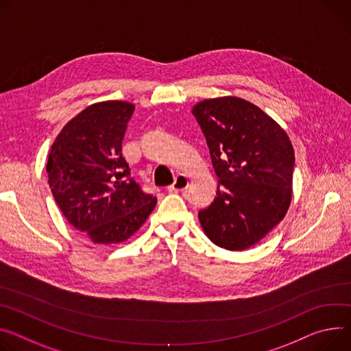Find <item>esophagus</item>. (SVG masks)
<instances>
[{
	"label": "esophagus",
	"instance_id": "obj_1",
	"mask_svg": "<svg viewBox=\"0 0 351 351\" xmlns=\"http://www.w3.org/2000/svg\"><path fill=\"white\" fill-rule=\"evenodd\" d=\"M189 186V180L184 175H178L175 182L168 187L169 192H182V190H184L186 187Z\"/></svg>",
	"mask_w": 351,
	"mask_h": 351
}]
</instances>
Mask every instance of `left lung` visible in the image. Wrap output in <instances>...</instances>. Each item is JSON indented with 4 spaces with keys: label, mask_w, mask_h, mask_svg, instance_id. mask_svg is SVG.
I'll list each match as a JSON object with an SVG mask.
<instances>
[{
    "label": "left lung",
    "mask_w": 351,
    "mask_h": 351,
    "mask_svg": "<svg viewBox=\"0 0 351 351\" xmlns=\"http://www.w3.org/2000/svg\"><path fill=\"white\" fill-rule=\"evenodd\" d=\"M192 113L218 178L214 202L199 211L204 234L228 250L262 241L287 214L294 148L281 125L242 98L206 99Z\"/></svg>",
    "instance_id": "obj_1"
}]
</instances>
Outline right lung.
<instances>
[{"mask_svg": "<svg viewBox=\"0 0 351 351\" xmlns=\"http://www.w3.org/2000/svg\"><path fill=\"white\" fill-rule=\"evenodd\" d=\"M134 105L106 101L85 108L56 137L47 176L70 224L93 243H120L144 224L156 197L144 193L121 155Z\"/></svg>", "mask_w": 351, "mask_h": 351, "instance_id": "1", "label": "right lung"}]
</instances>
